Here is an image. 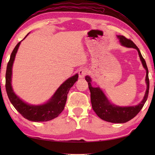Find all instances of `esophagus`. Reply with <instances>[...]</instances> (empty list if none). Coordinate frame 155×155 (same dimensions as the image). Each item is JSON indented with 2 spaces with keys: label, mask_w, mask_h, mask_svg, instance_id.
<instances>
[{
  "label": "esophagus",
  "mask_w": 155,
  "mask_h": 155,
  "mask_svg": "<svg viewBox=\"0 0 155 155\" xmlns=\"http://www.w3.org/2000/svg\"><path fill=\"white\" fill-rule=\"evenodd\" d=\"M88 74V70L86 68H81L79 71H78V75H79V78H83L85 77V76Z\"/></svg>",
  "instance_id": "esophagus-1"
}]
</instances>
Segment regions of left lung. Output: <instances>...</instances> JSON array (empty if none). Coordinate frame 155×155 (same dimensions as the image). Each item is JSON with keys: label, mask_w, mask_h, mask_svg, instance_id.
I'll return each instance as SVG.
<instances>
[{"label": "left lung", "mask_w": 155, "mask_h": 155, "mask_svg": "<svg viewBox=\"0 0 155 155\" xmlns=\"http://www.w3.org/2000/svg\"><path fill=\"white\" fill-rule=\"evenodd\" d=\"M117 38L119 40L120 43L123 47L127 48H135L138 51L140 61L143 67L146 70L145 81L147 84V90L144 96L140 103L135 106L120 107L112 104L108 99L103 91L99 87H93L91 84L92 79L89 76H86L85 79L87 81L88 88L91 92V101L92 107L98 117L105 121L113 123H124L132 119L142 109L144 103H146L149 91V71L146 62L143 58L142 54L136 45L130 40L125 38L124 36L117 35Z\"/></svg>", "instance_id": "8db88e82"}]
</instances>
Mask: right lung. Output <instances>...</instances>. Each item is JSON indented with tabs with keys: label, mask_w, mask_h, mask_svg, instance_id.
Returning <instances> with one entry per match:
<instances>
[{
	"label": "right lung",
	"mask_w": 155,
	"mask_h": 155,
	"mask_svg": "<svg viewBox=\"0 0 155 155\" xmlns=\"http://www.w3.org/2000/svg\"><path fill=\"white\" fill-rule=\"evenodd\" d=\"M29 33L27 35L24 39L27 37ZM21 41L16 45L14 50L12 51L8 62L7 67H6L5 87L8 97L16 110L26 119L34 122H46L54 119L63 110L66 102H67L68 91L73 86L76 81L78 80V74H76L66 80L57 88V90L50 99L45 103L35 105L26 103L15 93L11 84L12 65Z\"/></svg>",
	"instance_id": "add662e5"
}]
</instances>
